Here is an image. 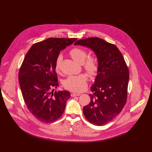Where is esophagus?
<instances>
[{"mask_svg":"<svg viewBox=\"0 0 152 152\" xmlns=\"http://www.w3.org/2000/svg\"><path fill=\"white\" fill-rule=\"evenodd\" d=\"M80 94L79 93H71V96L72 97H75V96H80Z\"/></svg>","mask_w":152,"mask_h":152,"instance_id":"esophagus-1","label":"esophagus"}]
</instances>
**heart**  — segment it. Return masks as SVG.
<instances>
[{"label":"heart","instance_id":"b5f03b06","mask_svg":"<svg viewBox=\"0 0 152 152\" xmlns=\"http://www.w3.org/2000/svg\"><path fill=\"white\" fill-rule=\"evenodd\" d=\"M72 59L76 62L82 64L85 70L91 75H95L99 70V63L95 56L86 57V51L79 48H75L70 51ZM62 62V56L59 55L55 60V68L56 72H59ZM88 76L86 74L82 73L78 75L69 76L63 81V85L66 89L75 92L83 90L87 85Z\"/></svg>","mask_w":152,"mask_h":152}]
</instances>
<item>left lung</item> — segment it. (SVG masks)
I'll return each mask as SVG.
<instances>
[{"instance_id":"obj_1","label":"left lung","mask_w":152,"mask_h":152,"mask_svg":"<svg viewBox=\"0 0 152 152\" xmlns=\"http://www.w3.org/2000/svg\"><path fill=\"white\" fill-rule=\"evenodd\" d=\"M74 45L91 49L97 56L99 70L89 94L90 103L83 108L87 120L96 126L110 123L122 111L127 94L129 70L114 45L97 38L77 40Z\"/></svg>"}]
</instances>
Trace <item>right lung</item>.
Here are the masks:
<instances>
[{"instance_id":"right-lung-1","label":"right lung","mask_w":152,"mask_h":152,"mask_svg":"<svg viewBox=\"0 0 152 152\" xmlns=\"http://www.w3.org/2000/svg\"><path fill=\"white\" fill-rule=\"evenodd\" d=\"M76 38H50L33 45L26 53L18 73L22 96L29 112L41 122L49 123L61 117L67 100L68 91H55L58 80L55 63L60 51Z\"/></svg>"}]
</instances>
